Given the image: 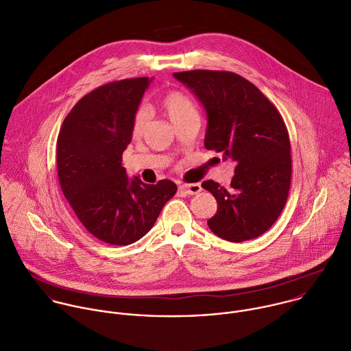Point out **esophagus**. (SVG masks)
Segmentation results:
<instances>
[{"label": "esophagus", "instance_id": "34e87169", "mask_svg": "<svg viewBox=\"0 0 351 351\" xmlns=\"http://www.w3.org/2000/svg\"><path fill=\"white\" fill-rule=\"evenodd\" d=\"M179 190H180L182 193H184V194L195 195V194L201 193L202 187H201L199 183H190V184H189V183H184V184H180V186H179Z\"/></svg>", "mask_w": 351, "mask_h": 351}]
</instances>
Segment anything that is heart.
<instances>
[{"mask_svg": "<svg viewBox=\"0 0 351 351\" xmlns=\"http://www.w3.org/2000/svg\"><path fill=\"white\" fill-rule=\"evenodd\" d=\"M161 105L173 124H178L179 121L184 120L186 117H189L191 114H197V108H195L194 101L186 93H183L180 90L168 91L162 97ZM147 121H149V112L146 108L141 106L135 112V116L132 120V128H131L132 135H135V136L141 135L143 132Z\"/></svg>", "mask_w": 351, "mask_h": 351, "instance_id": "obj_1", "label": "heart"}]
</instances>
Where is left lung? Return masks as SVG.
<instances>
[{
	"label": "left lung",
	"instance_id": "8db88e82",
	"mask_svg": "<svg viewBox=\"0 0 351 351\" xmlns=\"http://www.w3.org/2000/svg\"><path fill=\"white\" fill-rule=\"evenodd\" d=\"M173 76L206 110L205 147L237 162L230 189L213 180L202 183L217 201L209 228L235 243L263 235L280 216L291 184V145L282 114L238 73L194 69Z\"/></svg>",
	"mask_w": 351,
	"mask_h": 351
}]
</instances>
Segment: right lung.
I'll use <instances>...</instances> for the list:
<instances>
[{"mask_svg": "<svg viewBox=\"0 0 351 351\" xmlns=\"http://www.w3.org/2000/svg\"><path fill=\"white\" fill-rule=\"evenodd\" d=\"M149 77L106 83L80 98L57 138L61 190L83 227L97 239L127 246L145 237L176 184L130 180L121 165L132 120Z\"/></svg>", "mask_w": 351, "mask_h": 351, "instance_id": "obj_1", "label": "right lung"}]
</instances>
